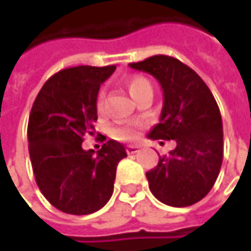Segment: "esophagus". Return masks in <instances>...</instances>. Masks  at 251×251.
<instances>
[{
  "instance_id": "obj_1",
  "label": "esophagus",
  "mask_w": 251,
  "mask_h": 251,
  "mask_svg": "<svg viewBox=\"0 0 251 251\" xmlns=\"http://www.w3.org/2000/svg\"><path fill=\"white\" fill-rule=\"evenodd\" d=\"M127 153H137V152H138V147H137V145H128V147H127Z\"/></svg>"
}]
</instances>
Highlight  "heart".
<instances>
[{"mask_svg":"<svg viewBox=\"0 0 251 251\" xmlns=\"http://www.w3.org/2000/svg\"><path fill=\"white\" fill-rule=\"evenodd\" d=\"M128 91H130L131 96L134 99H137L141 93L147 91H152V85L151 82L144 78V76H134L131 78L128 83ZM103 101H104V92L100 91L98 95V100H96V109L99 113L103 111ZM142 128V124L138 121H131V123H126V124H121V126H116L111 128V137L116 138V140L123 141V142H130L138 138L140 135V131Z\"/></svg>","mask_w":251,"mask_h":251,"instance_id":"1","label":"heart"}]
</instances>
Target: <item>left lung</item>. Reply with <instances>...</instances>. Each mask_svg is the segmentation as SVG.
Returning a JSON list of instances; mask_svg holds the SVG:
<instances>
[{
	"instance_id": "obj_1",
	"label": "left lung",
	"mask_w": 251,
	"mask_h": 251,
	"mask_svg": "<svg viewBox=\"0 0 251 251\" xmlns=\"http://www.w3.org/2000/svg\"><path fill=\"white\" fill-rule=\"evenodd\" d=\"M130 67L153 75L163 89L160 121L148 137L176 141L169 156L147 172L150 190L170 207L193 205L211 191L224 159L217 100L200 75L175 57L152 55Z\"/></svg>"
}]
</instances>
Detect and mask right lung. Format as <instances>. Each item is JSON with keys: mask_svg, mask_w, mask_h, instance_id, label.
<instances>
[{"mask_svg": "<svg viewBox=\"0 0 251 251\" xmlns=\"http://www.w3.org/2000/svg\"><path fill=\"white\" fill-rule=\"evenodd\" d=\"M116 65H79L49 78L36 96L27 124L29 155L37 187L65 214L88 215L110 200L117 163L127 156L120 142L109 140L83 151L95 134L98 92Z\"/></svg>", "mask_w": 251, "mask_h": 251, "instance_id": "add662e5", "label": "right lung"}]
</instances>
